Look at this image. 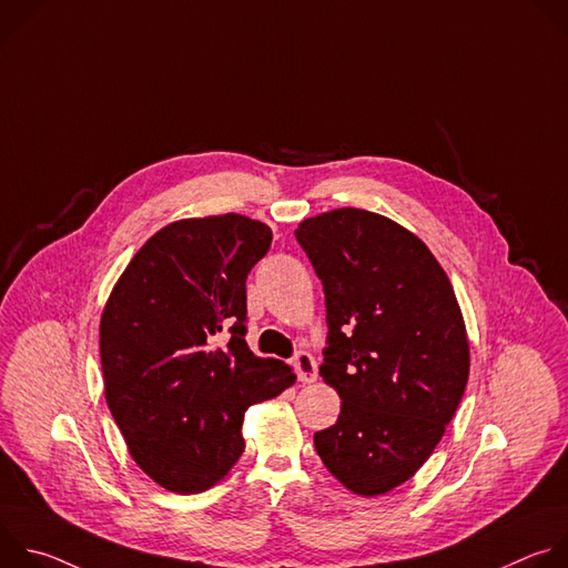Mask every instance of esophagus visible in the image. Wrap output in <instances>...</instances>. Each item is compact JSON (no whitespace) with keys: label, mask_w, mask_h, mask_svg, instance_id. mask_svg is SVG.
I'll list each match as a JSON object with an SVG mask.
<instances>
[{"label":"esophagus","mask_w":568,"mask_h":568,"mask_svg":"<svg viewBox=\"0 0 568 568\" xmlns=\"http://www.w3.org/2000/svg\"><path fill=\"white\" fill-rule=\"evenodd\" d=\"M294 368H296L298 379H301L303 384H312V382L316 379V362H314V357H312L310 353L298 351V353L294 355Z\"/></svg>","instance_id":"34e87169"}]
</instances>
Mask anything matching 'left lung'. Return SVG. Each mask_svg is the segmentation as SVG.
Wrapping results in <instances>:
<instances>
[{
    "instance_id": "obj_1",
    "label": "left lung",
    "mask_w": 568,
    "mask_h": 568,
    "mask_svg": "<svg viewBox=\"0 0 568 568\" xmlns=\"http://www.w3.org/2000/svg\"><path fill=\"white\" fill-rule=\"evenodd\" d=\"M326 294L318 375L342 397L314 434L328 471L355 495L409 480L440 443L469 375L454 287L425 242L373 211L335 209L294 231Z\"/></svg>"
}]
</instances>
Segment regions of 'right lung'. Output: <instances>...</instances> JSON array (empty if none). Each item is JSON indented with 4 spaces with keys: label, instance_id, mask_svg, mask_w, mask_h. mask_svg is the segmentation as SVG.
<instances>
[{
    "label": "right lung",
    "instance_id": "add662e5",
    "mask_svg": "<svg viewBox=\"0 0 568 568\" xmlns=\"http://www.w3.org/2000/svg\"><path fill=\"white\" fill-rule=\"evenodd\" d=\"M272 229L247 215L186 217L132 256L101 314L108 407L134 463L161 488L204 493L245 452L252 404L296 382L245 342L247 274Z\"/></svg>",
    "mask_w": 568,
    "mask_h": 568
}]
</instances>
